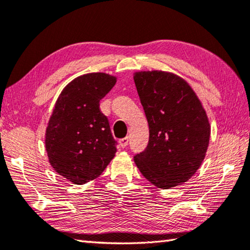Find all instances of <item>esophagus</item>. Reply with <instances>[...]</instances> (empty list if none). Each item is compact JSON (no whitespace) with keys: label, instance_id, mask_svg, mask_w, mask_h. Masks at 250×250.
Wrapping results in <instances>:
<instances>
[{"label":"esophagus","instance_id":"esophagus-1","mask_svg":"<svg viewBox=\"0 0 250 250\" xmlns=\"http://www.w3.org/2000/svg\"><path fill=\"white\" fill-rule=\"evenodd\" d=\"M128 142H129V138L125 137V138H122L119 140V145L121 147H125L126 146H128Z\"/></svg>","mask_w":250,"mask_h":250}]
</instances>
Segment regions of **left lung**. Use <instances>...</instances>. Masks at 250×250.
I'll return each mask as SVG.
<instances>
[{
	"mask_svg": "<svg viewBox=\"0 0 250 250\" xmlns=\"http://www.w3.org/2000/svg\"><path fill=\"white\" fill-rule=\"evenodd\" d=\"M134 83L149 124V143L134 162L159 188L191 179L205 158L210 128L191 86L166 71H141Z\"/></svg>",
	"mask_w": 250,
	"mask_h": 250,
	"instance_id": "obj_1",
	"label": "left lung"
}]
</instances>
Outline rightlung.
Returning a JSON list of instances; mask_svg holds the SVG:
<instances>
[{"instance_id": "add662e5", "label": "right lung", "mask_w": 250, "mask_h": 250, "mask_svg": "<svg viewBox=\"0 0 250 250\" xmlns=\"http://www.w3.org/2000/svg\"><path fill=\"white\" fill-rule=\"evenodd\" d=\"M104 73L79 76L62 91L46 129L50 166L75 184L97 179L117 152V141L100 100L115 86Z\"/></svg>"}]
</instances>
